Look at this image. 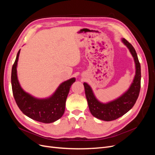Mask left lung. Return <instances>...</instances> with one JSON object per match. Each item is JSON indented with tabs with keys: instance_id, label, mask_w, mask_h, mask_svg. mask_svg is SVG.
<instances>
[{
	"instance_id": "8db88e82",
	"label": "left lung",
	"mask_w": 155,
	"mask_h": 155,
	"mask_svg": "<svg viewBox=\"0 0 155 155\" xmlns=\"http://www.w3.org/2000/svg\"><path fill=\"white\" fill-rule=\"evenodd\" d=\"M121 41L129 50L135 63V76L128 90L114 100L104 104L96 97L91 86L87 83H83L88 108L91 114L96 118L104 121H109L116 120L130 110L137 101L140 91L141 68L137 54L132 45L127 41L124 38L121 39Z\"/></svg>"
}]
</instances>
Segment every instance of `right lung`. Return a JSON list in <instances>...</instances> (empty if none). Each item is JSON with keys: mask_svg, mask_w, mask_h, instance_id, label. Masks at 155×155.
Returning a JSON list of instances; mask_svg holds the SVG:
<instances>
[{"mask_svg": "<svg viewBox=\"0 0 155 155\" xmlns=\"http://www.w3.org/2000/svg\"><path fill=\"white\" fill-rule=\"evenodd\" d=\"M21 50H18L12 70V86L13 94L20 110L28 117L35 121L50 124L57 121L63 115L67 97L70 88L76 81L72 78L63 82L51 96L37 98L26 92L18 80L17 67Z\"/></svg>", "mask_w": 155, "mask_h": 155, "instance_id": "add662e5", "label": "right lung"}]
</instances>
